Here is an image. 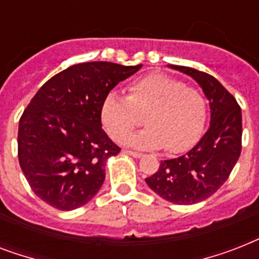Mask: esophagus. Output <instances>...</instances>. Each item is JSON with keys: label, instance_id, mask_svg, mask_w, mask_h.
Masks as SVG:
<instances>
[{"label": "esophagus", "instance_id": "34e87169", "mask_svg": "<svg viewBox=\"0 0 259 259\" xmlns=\"http://www.w3.org/2000/svg\"><path fill=\"white\" fill-rule=\"evenodd\" d=\"M123 153L129 154V156H132V157H134V158H141L142 156H144L142 153H138V152H133V150H123Z\"/></svg>", "mask_w": 259, "mask_h": 259}]
</instances>
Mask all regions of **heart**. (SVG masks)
<instances>
[{
    "label": "heart",
    "mask_w": 259,
    "mask_h": 259,
    "mask_svg": "<svg viewBox=\"0 0 259 259\" xmlns=\"http://www.w3.org/2000/svg\"><path fill=\"white\" fill-rule=\"evenodd\" d=\"M144 113L146 115H143ZM146 130L126 138L125 144L137 149H161L179 153L196 141L205 121V101L197 90L161 72H153L127 86V97L110 93L103 99L101 119L115 141L139 124Z\"/></svg>",
    "instance_id": "heart-1"
}]
</instances>
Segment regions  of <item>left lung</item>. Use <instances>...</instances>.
Wrapping results in <instances>:
<instances>
[{"mask_svg":"<svg viewBox=\"0 0 259 259\" xmlns=\"http://www.w3.org/2000/svg\"><path fill=\"white\" fill-rule=\"evenodd\" d=\"M169 68L188 75L209 102V127L187 154L164 160L146 184L175 204H195L217 192L237 164L242 149V113L235 98L211 75L191 67Z\"/></svg>","mask_w":259,"mask_h":259,"instance_id":"8db88e82","label":"left lung"}]
</instances>
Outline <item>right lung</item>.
<instances>
[{"label":"right lung","instance_id":"1","mask_svg":"<svg viewBox=\"0 0 259 259\" xmlns=\"http://www.w3.org/2000/svg\"><path fill=\"white\" fill-rule=\"evenodd\" d=\"M142 64H75L46 82L18 123V161L47 204L71 211L89 203L105 181L107 158L119 153L102 129V102Z\"/></svg>","mask_w":259,"mask_h":259}]
</instances>
